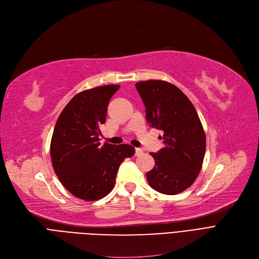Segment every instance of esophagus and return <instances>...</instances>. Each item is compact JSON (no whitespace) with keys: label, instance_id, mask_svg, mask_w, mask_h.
<instances>
[{"label":"esophagus","instance_id":"esophagus-1","mask_svg":"<svg viewBox=\"0 0 259 259\" xmlns=\"http://www.w3.org/2000/svg\"><path fill=\"white\" fill-rule=\"evenodd\" d=\"M143 153H144L143 149H141V148H137V149H135V155H137V156H140V155H142Z\"/></svg>","mask_w":259,"mask_h":259}]
</instances>
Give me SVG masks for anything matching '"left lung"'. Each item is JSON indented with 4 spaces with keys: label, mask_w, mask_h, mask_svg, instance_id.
Listing matches in <instances>:
<instances>
[{
    "label": "left lung",
    "mask_w": 259,
    "mask_h": 259,
    "mask_svg": "<svg viewBox=\"0 0 259 259\" xmlns=\"http://www.w3.org/2000/svg\"><path fill=\"white\" fill-rule=\"evenodd\" d=\"M152 128L162 130L165 147L151 153L154 168L146 174L156 191L175 195L198 176L206 152V133L193 104L185 93L166 80L149 79L135 84Z\"/></svg>",
    "instance_id": "1"
}]
</instances>
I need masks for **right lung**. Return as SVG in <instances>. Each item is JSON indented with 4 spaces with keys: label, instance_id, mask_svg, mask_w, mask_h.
<instances>
[{
    "label": "right lung",
    "instance_id": "add662e5",
    "mask_svg": "<svg viewBox=\"0 0 259 259\" xmlns=\"http://www.w3.org/2000/svg\"><path fill=\"white\" fill-rule=\"evenodd\" d=\"M119 85H106L77 93L60 114L50 143L54 172L72 195L98 200L111 191L119 165L131 157V145H101L108 103Z\"/></svg>",
    "mask_w": 259,
    "mask_h": 259
}]
</instances>
